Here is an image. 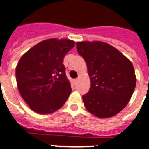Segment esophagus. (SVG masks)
<instances>
[{
  "mask_svg": "<svg viewBox=\"0 0 149 149\" xmlns=\"http://www.w3.org/2000/svg\"><path fill=\"white\" fill-rule=\"evenodd\" d=\"M77 81H78V80H77V79L73 80V84H74V85H75V84H77Z\"/></svg>",
  "mask_w": 149,
  "mask_h": 149,
  "instance_id": "34e87169",
  "label": "esophagus"
}]
</instances>
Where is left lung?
Listing matches in <instances>:
<instances>
[{"mask_svg": "<svg viewBox=\"0 0 149 149\" xmlns=\"http://www.w3.org/2000/svg\"><path fill=\"white\" fill-rule=\"evenodd\" d=\"M76 45L91 80L89 91L82 97L86 110L99 118L116 116L130 102L136 88L132 62L104 42H77Z\"/></svg>", "mask_w": 149, "mask_h": 149, "instance_id": "8db88e82", "label": "left lung"}]
</instances>
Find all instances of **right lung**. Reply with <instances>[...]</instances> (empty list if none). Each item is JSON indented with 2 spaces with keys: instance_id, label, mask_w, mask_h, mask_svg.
I'll use <instances>...</instances> for the list:
<instances>
[{
  "instance_id": "right-lung-1",
  "label": "right lung",
  "mask_w": 149,
  "mask_h": 149,
  "mask_svg": "<svg viewBox=\"0 0 149 149\" xmlns=\"http://www.w3.org/2000/svg\"><path fill=\"white\" fill-rule=\"evenodd\" d=\"M68 39H45L22 55L16 67L19 94L29 107L39 114H49L62 107L72 88L63 59L74 46Z\"/></svg>"
}]
</instances>
